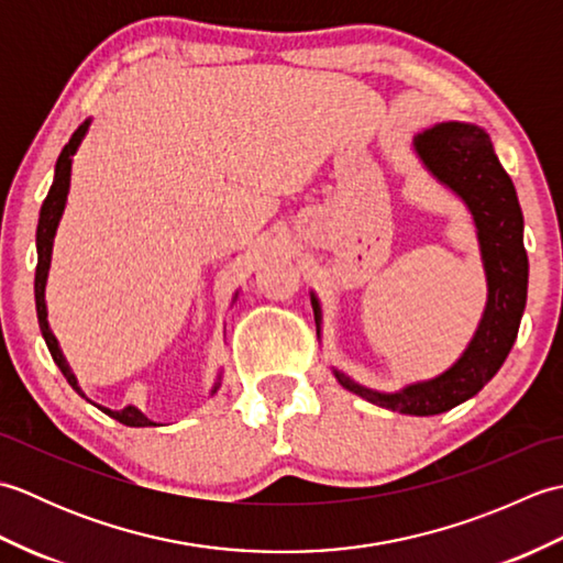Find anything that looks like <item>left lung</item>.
<instances>
[{
    "label": "left lung",
    "mask_w": 563,
    "mask_h": 563,
    "mask_svg": "<svg viewBox=\"0 0 563 563\" xmlns=\"http://www.w3.org/2000/svg\"><path fill=\"white\" fill-rule=\"evenodd\" d=\"M418 157L433 176L470 206L488 278L486 312L470 349L448 373L397 394H379L336 373L357 397L411 416H435L474 397L492 379L518 339L528 300V251L522 244V210L516 186L500 166L492 140L482 128L440 123L413 140ZM319 324V302L312 297Z\"/></svg>",
    "instance_id": "left-lung-1"
}]
</instances>
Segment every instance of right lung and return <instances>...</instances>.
<instances>
[{
    "label": "right lung",
    "instance_id": "right-lung-1",
    "mask_svg": "<svg viewBox=\"0 0 563 563\" xmlns=\"http://www.w3.org/2000/svg\"><path fill=\"white\" fill-rule=\"evenodd\" d=\"M89 121L81 123L75 133H71L69 142L63 147L55 164V178H53V186L47 190V196L41 206V218H38V230H35V249H38V266H35V283H33V290H35V312H38V327L43 331V339L47 343V351H51L55 365L59 367V373L67 377V382L71 385L77 394H81V389L77 387V379L71 375V369L67 367L63 353L57 349V341L47 329V309H45V280H47V268H51V254H53V236L57 230V222L63 218V210H65V200H67V190H69V169H71V154L77 152L79 142L87 133ZM218 389V387H214ZM84 397V394H81ZM103 413H109L111 418H115L118 423L130 426V428H145V426H154L152 421H147L145 416H142L135 406H125L121 411H111V409H103L99 406Z\"/></svg>",
    "mask_w": 563,
    "mask_h": 563
}]
</instances>
